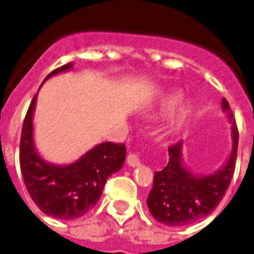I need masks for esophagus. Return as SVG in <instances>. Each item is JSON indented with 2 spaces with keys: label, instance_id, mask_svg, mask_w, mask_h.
Masks as SVG:
<instances>
[{
  "label": "esophagus",
  "instance_id": "obj_1",
  "mask_svg": "<svg viewBox=\"0 0 254 254\" xmlns=\"http://www.w3.org/2000/svg\"><path fill=\"white\" fill-rule=\"evenodd\" d=\"M127 165L131 168H136L140 165V160H139L138 155H135V154H129V155H127Z\"/></svg>",
  "mask_w": 254,
  "mask_h": 254
}]
</instances>
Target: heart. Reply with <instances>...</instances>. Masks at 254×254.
Masks as SVG:
<instances>
[{
	"label": "heart",
	"mask_w": 254,
	"mask_h": 254,
	"mask_svg": "<svg viewBox=\"0 0 254 254\" xmlns=\"http://www.w3.org/2000/svg\"><path fill=\"white\" fill-rule=\"evenodd\" d=\"M184 98V94L182 90H170L167 94L164 95L160 100L159 109H158V113H156V116L159 118H165V116H169L177 110V108L181 105L182 100ZM191 104H188L187 106H184L181 110V113L178 114L177 118L174 119V122L170 125V131L172 132H179L184 127H186L187 122H188V118L191 113Z\"/></svg>",
	"instance_id": "obj_1"
}]
</instances>
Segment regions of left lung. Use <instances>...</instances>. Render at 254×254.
I'll list each match as a JSON object with an SVG mask.
<instances>
[{
	"label": "left lung",
	"mask_w": 254,
	"mask_h": 254,
	"mask_svg": "<svg viewBox=\"0 0 254 254\" xmlns=\"http://www.w3.org/2000/svg\"><path fill=\"white\" fill-rule=\"evenodd\" d=\"M222 110L232 124V150L224 164L210 174H195L183 159V143L170 146L169 162L155 172L146 204L159 223L183 227L207 217L219 204L231 184L238 149V129L229 104L222 99Z\"/></svg>",
	"instance_id": "left-lung-1"
}]
</instances>
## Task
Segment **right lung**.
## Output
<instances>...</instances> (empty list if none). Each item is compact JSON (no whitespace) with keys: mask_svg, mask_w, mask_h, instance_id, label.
<instances>
[{"mask_svg":"<svg viewBox=\"0 0 254 254\" xmlns=\"http://www.w3.org/2000/svg\"><path fill=\"white\" fill-rule=\"evenodd\" d=\"M72 68L68 63L49 73L46 80ZM42 82V84H44ZM37 94L23 122L20 141V165L23 182L35 204L58 219H76L99 202L108 178L124 165V144L101 143L70 164H55L40 155L34 139V113Z\"/></svg>","mask_w":254,"mask_h":254,"instance_id":"1","label":"right lung"}]
</instances>
